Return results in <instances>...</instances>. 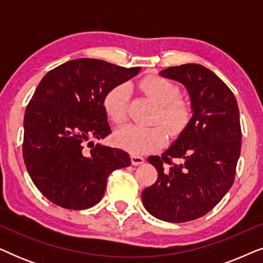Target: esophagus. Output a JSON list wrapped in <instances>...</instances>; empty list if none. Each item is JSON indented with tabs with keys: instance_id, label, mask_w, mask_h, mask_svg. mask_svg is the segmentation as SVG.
<instances>
[{
	"instance_id": "obj_1",
	"label": "esophagus",
	"mask_w": 263,
	"mask_h": 263,
	"mask_svg": "<svg viewBox=\"0 0 263 263\" xmlns=\"http://www.w3.org/2000/svg\"><path fill=\"white\" fill-rule=\"evenodd\" d=\"M132 158V164L133 165H141L145 163V158L141 157V156H136V154H133V156L130 157Z\"/></svg>"
}]
</instances>
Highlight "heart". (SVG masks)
I'll list each match as a JSON object with an SVG mask.
<instances>
[{
	"mask_svg": "<svg viewBox=\"0 0 263 263\" xmlns=\"http://www.w3.org/2000/svg\"><path fill=\"white\" fill-rule=\"evenodd\" d=\"M140 88L159 104L156 122H161L171 135L184 130L192 120L193 107L189 100L178 97L179 88L174 82L160 75H148L140 81ZM129 98L130 91L125 84L114 86L104 96L103 107L112 123L122 124L127 121ZM165 139L166 132L160 124L153 127L125 125L115 135L117 145L133 154L158 148L163 146Z\"/></svg>",
	"mask_w": 263,
	"mask_h": 263,
	"instance_id": "1",
	"label": "heart"
}]
</instances>
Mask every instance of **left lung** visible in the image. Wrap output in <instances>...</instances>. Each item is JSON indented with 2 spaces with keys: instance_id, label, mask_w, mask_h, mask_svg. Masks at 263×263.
<instances>
[{
  "instance_id": "left-lung-1",
  "label": "left lung",
  "mask_w": 263,
  "mask_h": 263,
  "mask_svg": "<svg viewBox=\"0 0 263 263\" xmlns=\"http://www.w3.org/2000/svg\"><path fill=\"white\" fill-rule=\"evenodd\" d=\"M160 75L185 86L193 117L161 157L148 158L158 178L142 192V202L160 220L185 222L213 210L233 184L242 146L239 110L231 89L201 64L170 67Z\"/></svg>"
}]
</instances>
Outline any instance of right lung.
<instances>
[{
  "label": "right lung",
  "instance_id": "1",
  "mask_svg": "<svg viewBox=\"0 0 263 263\" xmlns=\"http://www.w3.org/2000/svg\"><path fill=\"white\" fill-rule=\"evenodd\" d=\"M140 69L78 59L50 70L39 82L25 111L23 156L32 182L57 206H95L111 172L130 165L127 152L93 140L111 133L104 96Z\"/></svg>",
  "mask_w": 263,
  "mask_h": 263
}]
</instances>
